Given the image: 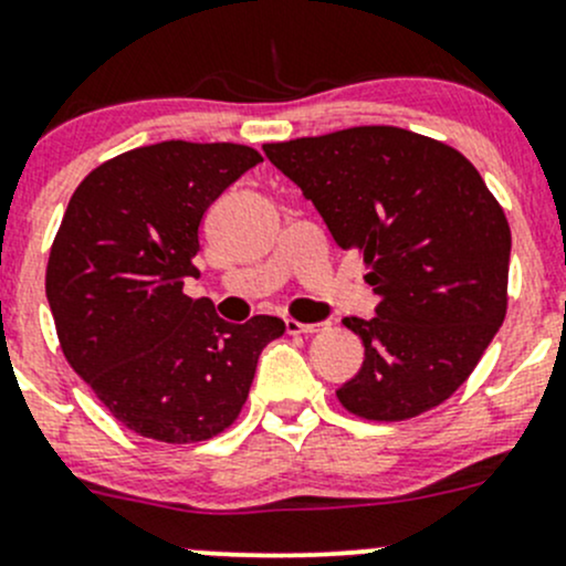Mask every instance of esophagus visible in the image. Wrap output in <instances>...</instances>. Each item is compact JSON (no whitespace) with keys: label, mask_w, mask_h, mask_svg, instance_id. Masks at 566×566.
Instances as JSON below:
<instances>
[{"label":"esophagus","mask_w":566,"mask_h":566,"mask_svg":"<svg viewBox=\"0 0 566 566\" xmlns=\"http://www.w3.org/2000/svg\"><path fill=\"white\" fill-rule=\"evenodd\" d=\"M287 325V334H315L323 328V323H298V319H284Z\"/></svg>","instance_id":"obj_1"}]
</instances>
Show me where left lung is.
<instances>
[{"instance_id":"8db88e82","label":"left lung","mask_w":566,"mask_h":566,"mask_svg":"<svg viewBox=\"0 0 566 566\" xmlns=\"http://www.w3.org/2000/svg\"><path fill=\"white\" fill-rule=\"evenodd\" d=\"M367 262L375 317H345L364 364L336 397L350 413L402 421L465 384L506 315L512 232L462 153L394 125L262 145Z\"/></svg>"}]
</instances>
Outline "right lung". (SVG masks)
I'll return each instance as SVG.
<instances>
[{"label": "right lung", "instance_id": "right-lung-1", "mask_svg": "<svg viewBox=\"0 0 566 566\" xmlns=\"http://www.w3.org/2000/svg\"><path fill=\"white\" fill-rule=\"evenodd\" d=\"M260 153L232 142H158L93 169L67 202L49 254L45 298L67 364L128 430L164 443L208 441L247 402L279 317L235 325L197 279L205 210Z\"/></svg>", "mask_w": 566, "mask_h": 566}]
</instances>
